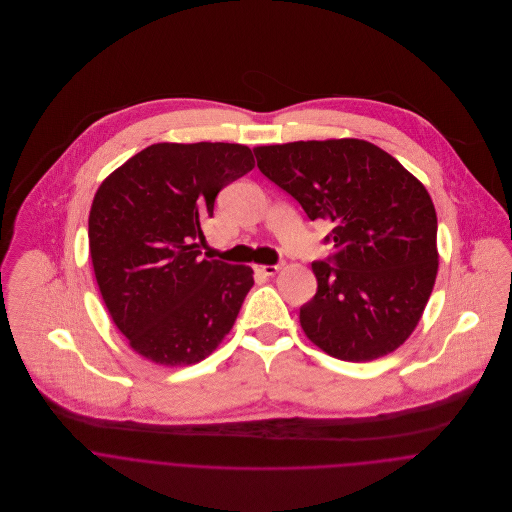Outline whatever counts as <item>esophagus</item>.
Here are the masks:
<instances>
[{"label":"esophagus","instance_id":"34e87169","mask_svg":"<svg viewBox=\"0 0 512 512\" xmlns=\"http://www.w3.org/2000/svg\"><path fill=\"white\" fill-rule=\"evenodd\" d=\"M254 268H256V272H260L264 276H274V274H278L284 268V264H272V266L260 264V266H254Z\"/></svg>","mask_w":512,"mask_h":512}]
</instances>
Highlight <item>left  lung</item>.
<instances>
[{"label":"left lung","mask_w":512,"mask_h":512,"mask_svg":"<svg viewBox=\"0 0 512 512\" xmlns=\"http://www.w3.org/2000/svg\"><path fill=\"white\" fill-rule=\"evenodd\" d=\"M260 171L311 220L333 222L317 293L299 309L307 339L327 355L365 363L416 329L438 274V217L426 187L365 140L254 147Z\"/></svg>","instance_id":"1"}]
</instances>
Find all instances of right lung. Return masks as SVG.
Segmentation results:
<instances>
[{
    "label": "right lung",
    "instance_id": "1",
    "mask_svg": "<svg viewBox=\"0 0 512 512\" xmlns=\"http://www.w3.org/2000/svg\"><path fill=\"white\" fill-rule=\"evenodd\" d=\"M254 169L240 144H153L98 187L88 246L104 305L155 365H195L232 329L254 286L250 266L201 258V224L220 189Z\"/></svg>",
    "mask_w": 512,
    "mask_h": 512
}]
</instances>
